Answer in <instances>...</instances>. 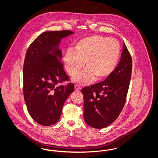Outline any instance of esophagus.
I'll return each instance as SVG.
<instances>
[{
	"instance_id": "1",
	"label": "esophagus",
	"mask_w": 158,
	"mask_h": 158,
	"mask_svg": "<svg viewBox=\"0 0 158 158\" xmlns=\"http://www.w3.org/2000/svg\"><path fill=\"white\" fill-rule=\"evenodd\" d=\"M75 89L76 91H80V90H81V88L80 87L79 85H76L75 86Z\"/></svg>"
}]
</instances>
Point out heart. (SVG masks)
Instances as JSON below:
<instances>
[{
    "label": "heart",
    "instance_id": "b5f03b06",
    "mask_svg": "<svg viewBox=\"0 0 158 158\" xmlns=\"http://www.w3.org/2000/svg\"><path fill=\"white\" fill-rule=\"evenodd\" d=\"M120 52V44L115 39L99 35L83 38L76 43L75 48L70 47L66 50L64 67L69 75L73 76L84 64L86 68L73 81L87 85L96 77L101 80L110 75L118 63Z\"/></svg>",
    "mask_w": 158,
    "mask_h": 158
}]
</instances>
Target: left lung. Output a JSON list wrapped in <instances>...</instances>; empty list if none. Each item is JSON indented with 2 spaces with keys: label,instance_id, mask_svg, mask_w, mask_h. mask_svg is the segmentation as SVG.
Wrapping results in <instances>:
<instances>
[{
  "label": "left lung",
  "instance_id": "left-lung-1",
  "mask_svg": "<svg viewBox=\"0 0 158 158\" xmlns=\"http://www.w3.org/2000/svg\"><path fill=\"white\" fill-rule=\"evenodd\" d=\"M132 61L123 44L121 59L117 68L105 81L83 88V118L92 127L103 128L119 116L126 102L131 76Z\"/></svg>",
  "mask_w": 158,
  "mask_h": 158
}]
</instances>
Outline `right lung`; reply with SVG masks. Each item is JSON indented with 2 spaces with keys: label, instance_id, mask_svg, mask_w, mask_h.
I'll use <instances>...</instances> for the list:
<instances>
[{
  "label": "right lung",
  "instance_id": "obj_1",
  "mask_svg": "<svg viewBox=\"0 0 158 158\" xmlns=\"http://www.w3.org/2000/svg\"><path fill=\"white\" fill-rule=\"evenodd\" d=\"M71 31H46L31 44L23 69V96L32 118L43 126H52L60 120L62 108L74 85L57 86L68 81L61 62L60 45Z\"/></svg>",
  "mask_w": 158,
  "mask_h": 158
}]
</instances>
